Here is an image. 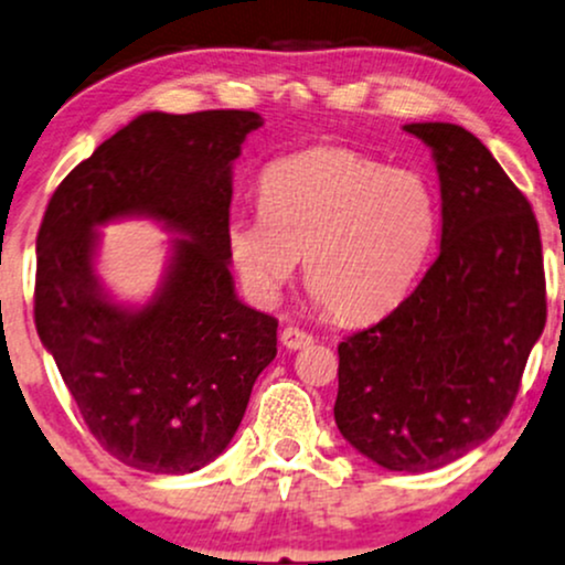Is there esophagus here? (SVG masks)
Returning <instances> with one entry per match:
<instances>
[{
	"instance_id": "1",
	"label": "esophagus",
	"mask_w": 565,
	"mask_h": 565,
	"mask_svg": "<svg viewBox=\"0 0 565 565\" xmlns=\"http://www.w3.org/2000/svg\"><path fill=\"white\" fill-rule=\"evenodd\" d=\"M280 343H282L285 348H290V351H298V348H306V345L315 343V338H311L309 332H303V330H298V327L288 324V327H285V330L280 332Z\"/></svg>"
}]
</instances>
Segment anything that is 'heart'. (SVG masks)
I'll use <instances>...</instances> for the list:
<instances>
[{
	"label": "heart",
	"mask_w": 565,
	"mask_h": 565,
	"mask_svg": "<svg viewBox=\"0 0 565 565\" xmlns=\"http://www.w3.org/2000/svg\"><path fill=\"white\" fill-rule=\"evenodd\" d=\"M262 212L238 214L227 248L246 288L275 301L303 259L309 294L343 322L393 309L435 243V188L343 146L280 157L262 172Z\"/></svg>",
	"instance_id": "heart-1"
}]
</instances>
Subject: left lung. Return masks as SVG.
<instances>
[{
    "instance_id": "obj_1",
    "label": "left lung",
    "mask_w": 565,
    "mask_h": 565,
    "mask_svg": "<svg viewBox=\"0 0 565 565\" xmlns=\"http://www.w3.org/2000/svg\"><path fill=\"white\" fill-rule=\"evenodd\" d=\"M435 157L440 254L398 309L338 345L335 424L390 471L440 469L498 431L547 319L532 204L475 134L411 122Z\"/></svg>"
}]
</instances>
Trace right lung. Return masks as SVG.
I'll return each instance as SVG.
<instances>
[{"instance_id": "right-lung-1", "label": "right lung", "mask_w": 565, "mask_h": 565, "mask_svg": "<svg viewBox=\"0 0 565 565\" xmlns=\"http://www.w3.org/2000/svg\"><path fill=\"white\" fill-rule=\"evenodd\" d=\"M262 125L246 109L138 115L49 199L36 330L88 431L125 466L185 475L214 461L277 356V319L238 301L227 248L233 162ZM122 216L184 235L143 307L113 302L93 269V227Z\"/></svg>"}]
</instances>
